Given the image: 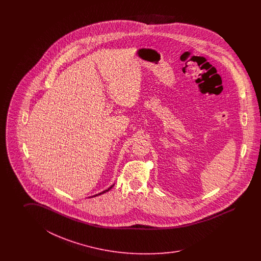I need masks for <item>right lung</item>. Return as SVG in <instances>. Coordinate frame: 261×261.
Returning a JSON list of instances; mask_svg holds the SVG:
<instances>
[{
  "label": "right lung",
  "instance_id": "right-lung-1",
  "mask_svg": "<svg viewBox=\"0 0 261 261\" xmlns=\"http://www.w3.org/2000/svg\"><path fill=\"white\" fill-rule=\"evenodd\" d=\"M113 187H114V185H113V186H111V187H110V188H109V189H106V190H103V191H102V192H100V193H99V194L94 195V196H93V197H96V196H98V195L103 194V193H106V192H107V191H109V190H110V189H111L112 188H113Z\"/></svg>",
  "mask_w": 261,
  "mask_h": 261
}]
</instances>
